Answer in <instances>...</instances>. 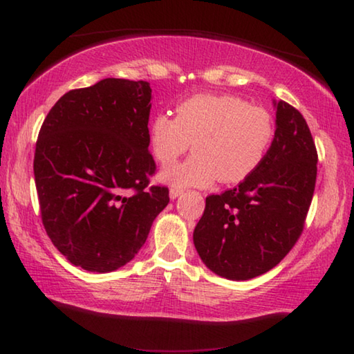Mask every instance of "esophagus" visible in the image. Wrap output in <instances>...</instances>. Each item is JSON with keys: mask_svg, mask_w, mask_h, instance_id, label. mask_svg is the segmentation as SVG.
I'll use <instances>...</instances> for the list:
<instances>
[{"mask_svg": "<svg viewBox=\"0 0 354 354\" xmlns=\"http://www.w3.org/2000/svg\"><path fill=\"white\" fill-rule=\"evenodd\" d=\"M181 194H183V189L181 187H171L170 189V198H173V200H175L176 196H179Z\"/></svg>", "mask_w": 354, "mask_h": 354, "instance_id": "34e87169", "label": "esophagus"}]
</instances>
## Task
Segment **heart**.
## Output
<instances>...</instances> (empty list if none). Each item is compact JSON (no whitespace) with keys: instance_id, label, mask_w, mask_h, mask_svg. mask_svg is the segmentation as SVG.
Listing matches in <instances>:
<instances>
[{"instance_id":"1","label":"heart","mask_w":354,"mask_h":354,"mask_svg":"<svg viewBox=\"0 0 354 354\" xmlns=\"http://www.w3.org/2000/svg\"><path fill=\"white\" fill-rule=\"evenodd\" d=\"M149 145L160 164L174 162L194 142V156L165 167L160 179L175 187H205L215 178L234 184L266 159L274 137L272 113L234 95L200 93L176 107V118L158 113L148 127Z\"/></svg>"}]
</instances>
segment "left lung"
Here are the masks:
<instances>
[{
    "mask_svg": "<svg viewBox=\"0 0 354 354\" xmlns=\"http://www.w3.org/2000/svg\"><path fill=\"white\" fill-rule=\"evenodd\" d=\"M266 159L234 189L206 198L194 231L201 261L220 277L245 281L272 270L301 236L317 179V148L306 120L279 100Z\"/></svg>",
    "mask_w": 354,
    "mask_h": 354,
    "instance_id": "left-lung-1",
    "label": "left lung"
}]
</instances>
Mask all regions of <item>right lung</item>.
<instances>
[{
  "instance_id": "obj_1",
  "label": "right lung",
  "mask_w": 354,
  "mask_h": 354,
  "mask_svg": "<svg viewBox=\"0 0 354 354\" xmlns=\"http://www.w3.org/2000/svg\"><path fill=\"white\" fill-rule=\"evenodd\" d=\"M149 111L147 81L107 77L65 93L41 124L34 154L41 223L84 270L123 267L169 205V187L149 185Z\"/></svg>"
}]
</instances>
